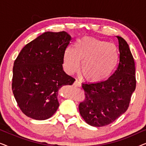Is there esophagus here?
Segmentation results:
<instances>
[{
	"mask_svg": "<svg viewBox=\"0 0 146 146\" xmlns=\"http://www.w3.org/2000/svg\"><path fill=\"white\" fill-rule=\"evenodd\" d=\"M73 85L74 86H76V87H80L81 86L80 82H79L78 81V80H76L74 82Z\"/></svg>",
	"mask_w": 146,
	"mask_h": 146,
	"instance_id": "esophagus-1",
	"label": "esophagus"
}]
</instances>
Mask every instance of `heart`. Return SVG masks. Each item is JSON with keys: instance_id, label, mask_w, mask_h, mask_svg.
Wrapping results in <instances>:
<instances>
[{"instance_id": "obj_1", "label": "heart", "mask_w": 146, "mask_h": 146, "mask_svg": "<svg viewBox=\"0 0 146 146\" xmlns=\"http://www.w3.org/2000/svg\"><path fill=\"white\" fill-rule=\"evenodd\" d=\"M119 52L112 43L85 36L74 44L73 49L67 48L63 56L66 72H76L82 62L81 72L86 80L100 82L112 75L119 61Z\"/></svg>"}]
</instances>
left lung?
Segmentation results:
<instances>
[{
    "mask_svg": "<svg viewBox=\"0 0 146 146\" xmlns=\"http://www.w3.org/2000/svg\"><path fill=\"white\" fill-rule=\"evenodd\" d=\"M118 39L119 62L115 72L107 80L83 83L84 101L79 104L81 116L89 125L105 126L112 123L128 108L135 89V68L129 46L122 38Z\"/></svg>",
    "mask_w": 146,
    "mask_h": 146,
    "instance_id": "8db88e82",
    "label": "left lung"
}]
</instances>
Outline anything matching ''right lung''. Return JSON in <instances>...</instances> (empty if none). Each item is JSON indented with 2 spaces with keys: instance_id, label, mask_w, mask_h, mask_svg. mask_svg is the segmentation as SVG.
Returning <instances> with one entry per match:
<instances>
[{
  "instance_id": "add662e5",
  "label": "right lung",
  "mask_w": 146,
  "mask_h": 146,
  "mask_svg": "<svg viewBox=\"0 0 146 146\" xmlns=\"http://www.w3.org/2000/svg\"><path fill=\"white\" fill-rule=\"evenodd\" d=\"M72 38L64 31L46 32L22 49L13 66L12 88L22 111L44 120L59 107L58 90L75 79L63 70L64 53Z\"/></svg>"
}]
</instances>
